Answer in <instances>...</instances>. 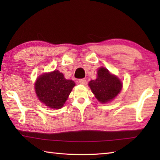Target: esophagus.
I'll list each match as a JSON object with an SVG mask.
<instances>
[{
    "instance_id": "34e87169",
    "label": "esophagus",
    "mask_w": 160,
    "mask_h": 160,
    "mask_svg": "<svg viewBox=\"0 0 160 160\" xmlns=\"http://www.w3.org/2000/svg\"><path fill=\"white\" fill-rule=\"evenodd\" d=\"M78 82L81 84H84V85H85V84H87V80L85 78H82V79H80L79 80H78Z\"/></svg>"
}]
</instances>
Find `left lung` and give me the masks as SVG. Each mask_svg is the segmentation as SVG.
I'll return each mask as SVG.
<instances>
[{
	"mask_svg": "<svg viewBox=\"0 0 160 160\" xmlns=\"http://www.w3.org/2000/svg\"><path fill=\"white\" fill-rule=\"evenodd\" d=\"M89 85L98 101L105 103L120 93L122 84L117 77L111 75L107 69L101 67L98 70L97 79L90 81Z\"/></svg>",
	"mask_w": 160,
	"mask_h": 160,
	"instance_id": "left-lung-1",
	"label": "left lung"
}]
</instances>
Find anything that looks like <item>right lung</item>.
<instances>
[{
	"instance_id": "1",
	"label": "right lung",
	"mask_w": 160,
	"mask_h": 160,
	"mask_svg": "<svg viewBox=\"0 0 160 160\" xmlns=\"http://www.w3.org/2000/svg\"><path fill=\"white\" fill-rule=\"evenodd\" d=\"M74 86L73 81L66 80L62 73L56 70L40 76L35 84V89L38 99L46 106L60 108Z\"/></svg>"
}]
</instances>
